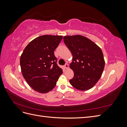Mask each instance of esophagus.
<instances>
[{"label": "esophagus", "instance_id": "obj_1", "mask_svg": "<svg viewBox=\"0 0 127 127\" xmlns=\"http://www.w3.org/2000/svg\"><path fill=\"white\" fill-rule=\"evenodd\" d=\"M64 68L66 69H68L69 68V66H68V64H66L64 65Z\"/></svg>", "mask_w": 127, "mask_h": 127}]
</instances>
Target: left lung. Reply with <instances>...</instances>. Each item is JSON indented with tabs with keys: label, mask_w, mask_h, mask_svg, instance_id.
<instances>
[{
	"label": "left lung",
	"mask_w": 127,
	"mask_h": 127,
	"mask_svg": "<svg viewBox=\"0 0 127 127\" xmlns=\"http://www.w3.org/2000/svg\"><path fill=\"white\" fill-rule=\"evenodd\" d=\"M64 41L73 57L69 67L74 76L69 80L70 84L80 91L91 89L101 78L104 68L101 49L89 39L80 35L64 36Z\"/></svg>",
	"instance_id": "1"
}]
</instances>
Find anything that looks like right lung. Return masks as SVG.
<instances>
[{
    "mask_svg": "<svg viewBox=\"0 0 127 127\" xmlns=\"http://www.w3.org/2000/svg\"><path fill=\"white\" fill-rule=\"evenodd\" d=\"M63 37L51 35L37 37L30 42L21 56L23 76L30 86L40 93L52 90L63 74L54 55Z\"/></svg>",
    "mask_w": 127,
    "mask_h": 127,
    "instance_id": "right-lung-1",
    "label": "right lung"
}]
</instances>
